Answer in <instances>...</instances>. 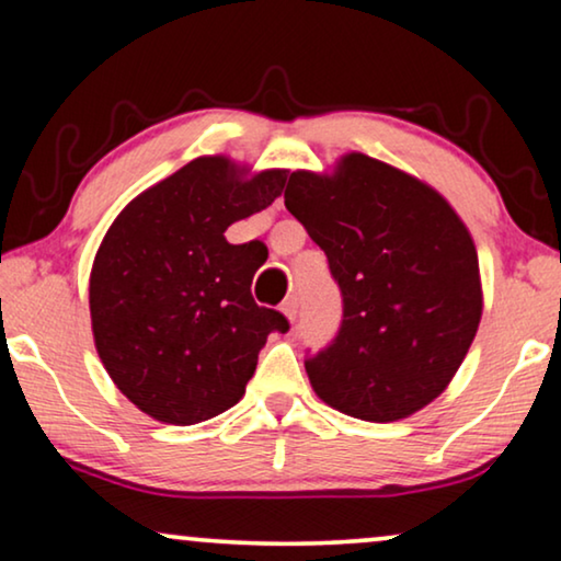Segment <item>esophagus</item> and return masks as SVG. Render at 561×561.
Instances as JSON below:
<instances>
[{"mask_svg": "<svg viewBox=\"0 0 561 561\" xmlns=\"http://www.w3.org/2000/svg\"><path fill=\"white\" fill-rule=\"evenodd\" d=\"M280 311L286 313L288 321H296V317H298V298L296 296L286 298V301H283V306H280Z\"/></svg>", "mask_w": 561, "mask_h": 561, "instance_id": "esophagus-1", "label": "esophagus"}]
</instances>
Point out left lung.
I'll return each mask as SVG.
<instances>
[{
  "label": "left lung",
  "instance_id": "8db88e82",
  "mask_svg": "<svg viewBox=\"0 0 561 561\" xmlns=\"http://www.w3.org/2000/svg\"><path fill=\"white\" fill-rule=\"evenodd\" d=\"M286 209L340 283L336 340L306 359L313 393L388 424L439 398L478 334L482 283L470 229L439 191L365 152L294 171Z\"/></svg>",
  "mask_w": 561,
  "mask_h": 561
}]
</instances>
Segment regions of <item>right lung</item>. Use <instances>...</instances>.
<instances>
[{
	"instance_id": "1",
	"label": "right lung",
	"mask_w": 561,
	"mask_h": 561,
	"mask_svg": "<svg viewBox=\"0 0 561 561\" xmlns=\"http://www.w3.org/2000/svg\"><path fill=\"white\" fill-rule=\"evenodd\" d=\"M227 156L191 160L117 214L89 275L91 332L122 393L173 426L240 401L283 313L250 294L263 265L227 227L263 211L286 186L283 168L250 173Z\"/></svg>"
}]
</instances>
